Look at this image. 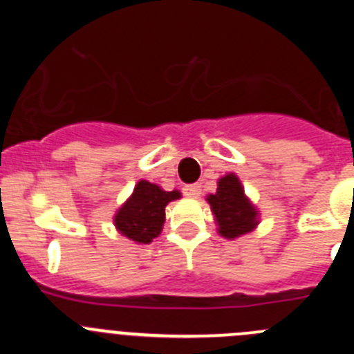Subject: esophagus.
<instances>
[{
	"mask_svg": "<svg viewBox=\"0 0 354 354\" xmlns=\"http://www.w3.org/2000/svg\"><path fill=\"white\" fill-rule=\"evenodd\" d=\"M184 195L189 196V198H198L200 193H202V189H200L198 184H187V186L183 187Z\"/></svg>",
	"mask_w": 354,
	"mask_h": 354,
	"instance_id": "obj_1",
	"label": "esophagus"
}]
</instances>
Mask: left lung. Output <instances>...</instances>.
<instances>
[{"label": "left lung", "instance_id": "left-lung-1", "mask_svg": "<svg viewBox=\"0 0 354 354\" xmlns=\"http://www.w3.org/2000/svg\"><path fill=\"white\" fill-rule=\"evenodd\" d=\"M218 234L227 239H236L252 232L259 225V211L245 195V187L236 174H227L218 180L214 195L207 196Z\"/></svg>", "mask_w": 354, "mask_h": 354}]
</instances>
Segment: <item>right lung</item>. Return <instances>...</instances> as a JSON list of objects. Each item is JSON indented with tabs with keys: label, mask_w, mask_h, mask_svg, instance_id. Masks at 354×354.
I'll list each match as a JSON object with an SVG mask.
<instances>
[{
	"label": "right lung",
	"mask_w": 354,
	"mask_h": 354,
	"mask_svg": "<svg viewBox=\"0 0 354 354\" xmlns=\"http://www.w3.org/2000/svg\"><path fill=\"white\" fill-rule=\"evenodd\" d=\"M180 198L177 189L165 192L158 184L140 180L134 192L115 214L113 221L118 232L127 239L149 245L161 234L165 223V207L171 200Z\"/></svg>",
	"instance_id": "obj_1"
}]
</instances>
